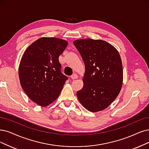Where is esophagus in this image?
Wrapping results in <instances>:
<instances>
[{"label":"esophagus","instance_id":"1","mask_svg":"<svg viewBox=\"0 0 149 149\" xmlns=\"http://www.w3.org/2000/svg\"><path fill=\"white\" fill-rule=\"evenodd\" d=\"M71 79L72 80H75L77 79H78V75L76 74H74L72 75L71 76Z\"/></svg>","mask_w":149,"mask_h":149}]
</instances>
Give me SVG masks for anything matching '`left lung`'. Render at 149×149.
Masks as SVG:
<instances>
[{
	"mask_svg": "<svg viewBox=\"0 0 149 149\" xmlns=\"http://www.w3.org/2000/svg\"><path fill=\"white\" fill-rule=\"evenodd\" d=\"M83 59L84 86L77 92L81 104L92 112L103 111L117 98L123 84L122 61L117 49L101 39L73 42Z\"/></svg>",
	"mask_w": 149,
	"mask_h": 149,
	"instance_id": "left-lung-1",
	"label": "left lung"
}]
</instances>
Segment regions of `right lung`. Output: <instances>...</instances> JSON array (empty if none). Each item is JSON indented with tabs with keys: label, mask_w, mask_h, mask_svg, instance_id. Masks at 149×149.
Segmentation results:
<instances>
[{
	"label": "right lung",
	"mask_w": 149,
	"mask_h": 149,
	"mask_svg": "<svg viewBox=\"0 0 149 149\" xmlns=\"http://www.w3.org/2000/svg\"><path fill=\"white\" fill-rule=\"evenodd\" d=\"M68 45L56 37H41L26 48L21 59L20 84L31 101L47 107L56 101L68 80L61 72L59 56Z\"/></svg>",
	"instance_id": "right-lung-1"
}]
</instances>
